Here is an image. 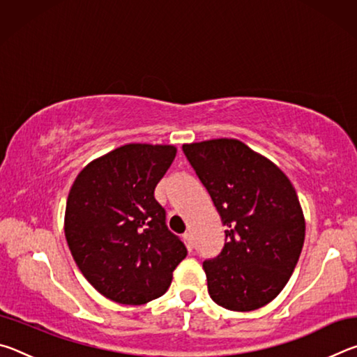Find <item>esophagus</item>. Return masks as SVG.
Returning <instances> with one entry per match:
<instances>
[{
  "label": "esophagus",
  "instance_id": "obj_1",
  "mask_svg": "<svg viewBox=\"0 0 357 357\" xmlns=\"http://www.w3.org/2000/svg\"><path fill=\"white\" fill-rule=\"evenodd\" d=\"M183 239H184V243L187 245V249L192 250L193 249V238H192V234L190 233H184L183 234Z\"/></svg>",
  "mask_w": 357,
  "mask_h": 357
}]
</instances>
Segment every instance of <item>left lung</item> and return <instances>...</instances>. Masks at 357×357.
<instances>
[{
	"instance_id": "1",
	"label": "left lung",
	"mask_w": 357,
	"mask_h": 357,
	"mask_svg": "<svg viewBox=\"0 0 357 357\" xmlns=\"http://www.w3.org/2000/svg\"><path fill=\"white\" fill-rule=\"evenodd\" d=\"M183 151L227 227L222 252L203 261L209 296L228 310L259 309L287 285L304 245L294 187L279 167L233 138Z\"/></svg>"
}]
</instances>
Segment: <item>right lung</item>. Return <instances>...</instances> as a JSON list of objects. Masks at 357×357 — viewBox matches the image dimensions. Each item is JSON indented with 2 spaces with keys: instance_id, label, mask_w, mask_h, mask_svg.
I'll return each instance as SVG.
<instances>
[{
  "instance_id": "obj_1",
  "label": "right lung",
  "mask_w": 357,
  "mask_h": 357,
  "mask_svg": "<svg viewBox=\"0 0 357 357\" xmlns=\"http://www.w3.org/2000/svg\"><path fill=\"white\" fill-rule=\"evenodd\" d=\"M174 155L168 144H124L84 167L72 184L64 219L70 253L84 279L119 304L160 298L187 255L154 198Z\"/></svg>"
}]
</instances>
